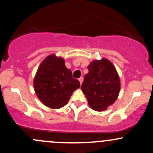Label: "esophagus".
I'll use <instances>...</instances> for the list:
<instances>
[{
	"instance_id": "esophagus-1",
	"label": "esophagus",
	"mask_w": 153,
	"mask_h": 153,
	"mask_svg": "<svg viewBox=\"0 0 153 153\" xmlns=\"http://www.w3.org/2000/svg\"><path fill=\"white\" fill-rule=\"evenodd\" d=\"M78 80L80 81V84H82V83H83V77H80L79 79H78Z\"/></svg>"
}]
</instances>
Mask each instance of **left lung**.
<instances>
[{"instance_id": "1", "label": "left lung", "mask_w": 153, "mask_h": 153, "mask_svg": "<svg viewBox=\"0 0 153 153\" xmlns=\"http://www.w3.org/2000/svg\"><path fill=\"white\" fill-rule=\"evenodd\" d=\"M87 68L88 73L85 75L81 90L91 108L104 111L118 97L120 77L115 66L106 58L94 60Z\"/></svg>"}]
</instances>
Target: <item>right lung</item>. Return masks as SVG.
Listing matches in <instances>:
<instances>
[{
  "mask_svg": "<svg viewBox=\"0 0 153 153\" xmlns=\"http://www.w3.org/2000/svg\"><path fill=\"white\" fill-rule=\"evenodd\" d=\"M35 92L45 106L59 109L66 105L80 82L73 78L65 59L55 54L48 55L38 67L34 80Z\"/></svg>",
  "mask_w": 153,
  "mask_h": 153,
  "instance_id": "right-lung-1",
  "label": "right lung"
}]
</instances>
